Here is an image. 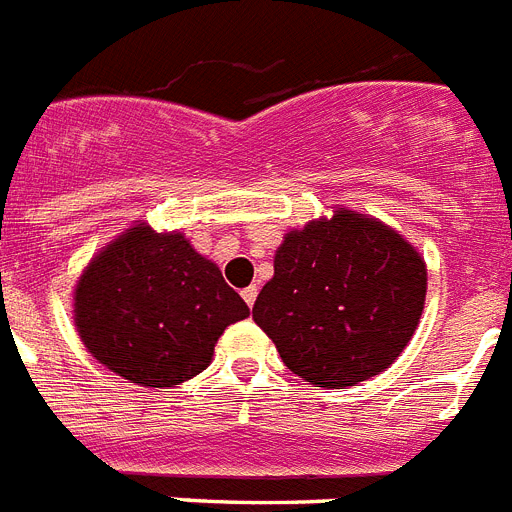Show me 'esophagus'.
<instances>
[{
  "instance_id": "obj_1",
  "label": "esophagus",
  "mask_w": 512,
  "mask_h": 512,
  "mask_svg": "<svg viewBox=\"0 0 512 512\" xmlns=\"http://www.w3.org/2000/svg\"><path fill=\"white\" fill-rule=\"evenodd\" d=\"M240 295H243V300H246V305L248 308H253V303H256V295H259V290H256V287H246V290L240 292Z\"/></svg>"
}]
</instances>
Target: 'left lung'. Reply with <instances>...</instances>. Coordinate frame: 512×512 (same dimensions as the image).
<instances>
[{
	"label": "left lung",
	"instance_id": "left-lung-1",
	"mask_svg": "<svg viewBox=\"0 0 512 512\" xmlns=\"http://www.w3.org/2000/svg\"><path fill=\"white\" fill-rule=\"evenodd\" d=\"M425 292V261L399 233L339 209L287 233L253 321L303 381L355 386L404 352Z\"/></svg>",
	"mask_w": 512,
	"mask_h": 512
}]
</instances>
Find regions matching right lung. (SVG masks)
<instances>
[{"instance_id":"add662e5","label":"right lung","mask_w":512,"mask_h":512,"mask_svg":"<svg viewBox=\"0 0 512 512\" xmlns=\"http://www.w3.org/2000/svg\"><path fill=\"white\" fill-rule=\"evenodd\" d=\"M74 316L95 360L126 381L165 388L202 373L248 305L183 235L139 225L90 261Z\"/></svg>"}]
</instances>
